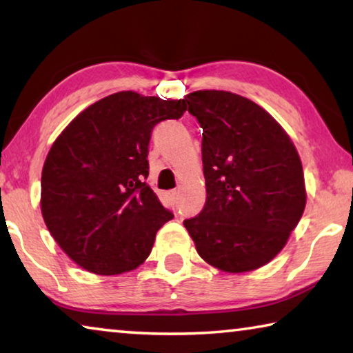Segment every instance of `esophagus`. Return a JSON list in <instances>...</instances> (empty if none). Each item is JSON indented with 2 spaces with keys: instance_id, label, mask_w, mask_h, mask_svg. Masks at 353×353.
Returning <instances> with one entry per match:
<instances>
[{
  "instance_id": "34e87169",
  "label": "esophagus",
  "mask_w": 353,
  "mask_h": 353,
  "mask_svg": "<svg viewBox=\"0 0 353 353\" xmlns=\"http://www.w3.org/2000/svg\"><path fill=\"white\" fill-rule=\"evenodd\" d=\"M168 198H170V201H171V204L174 205L176 201H177V191H176V190H171L170 193H168Z\"/></svg>"
}]
</instances>
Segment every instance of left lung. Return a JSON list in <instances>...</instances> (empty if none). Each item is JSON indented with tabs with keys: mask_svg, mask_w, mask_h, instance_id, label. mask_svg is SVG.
<instances>
[{
	"mask_svg": "<svg viewBox=\"0 0 353 353\" xmlns=\"http://www.w3.org/2000/svg\"><path fill=\"white\" fill-rule=\"evenodd\" d=\"M185 99L202 128L207 199L183 225L212 266L256 270L283 249L302 218L301 159L282 126L250 99L223 90Z\"/></svg>",
	"mask_w": 353,
	"mask_h": 353,
	"instance_id": "1",
	"label": "left lung"
}]
</instances>
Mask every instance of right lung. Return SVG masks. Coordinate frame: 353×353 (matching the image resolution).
<instances>
[{"label": "right lung", "instance_id": "obj_1", "mask_svg": "<svg viewBox=\"0 0 353 353\" xmlns=\"http://www.w3.org/2000/svg\"><path fill=\"white\" fill-rule=\"evenodd\" d=\"M185 99L118 92L87 107L57 137L41 171V214L59 246L83 270L113 276L151 254L174 218L145 182L155 124L179 119Z\"/></svg>", "mask_w": 353, "mask_h": 353}]
</instances>
